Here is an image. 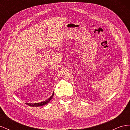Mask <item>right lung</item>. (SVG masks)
I'll return each mask as SVG.
<instances>
[{
	"label": "right lung",
	"mask_w": 130,
	"mask_h": 130,
	"mask_svg": "<svg viewBox=\"0 0 130 130\" xmlns=\"http://www.w3.org/2000/svg\"><path fill=\"white\" fill-rule=\"evenodd\" d=\"M54 95V92H53L52 96H51L49 98H48V99L44 101H43V102H41V103H34V104H31V103L30 104V103H26L25 104L26 105H27L30 106H32V107H38V106H43V105H46V104H48L49 102L53 99V97Z\"/></svg>",
	"instance_id": "right-lung-1"
}]
</instances>
